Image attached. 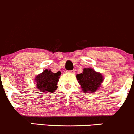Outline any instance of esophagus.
I'll return each mask as SVG.
<instances>
[{"instance_id":"esophagus-1","label":"esophagus","mask_w":134,"mask_h":134,"mask_svg":"<svg viewBox=\"0 0 134 134\" xmlns=\"http://www.w3.org/2000/svg\"><path fill=\"white\" fill-rule=\"evenodd\" d=\"M68 73H70V74H74L75 73V70H70V71H67Z\"/></svg>"}]
</instances>
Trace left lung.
Instances as JSON below:
<instances>
[{"label": "left lung", "mask_w": 134, "mask_h": 134, "mask_svg": "<svg viewBox=\"0 0 134 134\" xmlns=\"http://www.w3.org/2000/svg\"><path fill=\"white\" fill-rule=\"evenodd\" d=\"M76 77L82 91L86 93L96 92L104 80L103 75L93 68H84L82 73L77 74Z\"/></svg>", "instance_id": "1"}]
</instances>
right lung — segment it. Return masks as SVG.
<instances>
[{
	"instance_id": "right-lung-1",
	"label": "right lung",
	"mask_w": 134,
	"mask_h": 134,
	"mask_svg": "<svg viewBox=\"0 0 134 134\" xmlns=\"http://www.w3.org/2000/svg\"><path fill=\"white\" fill-rule=\"evenodd\" d=\"M60 71L53 73L50 70L46 69L42 73L37 75L35 78L37 89L42 93H53L57 90Z\"/></svg>"
}]
</instances>
